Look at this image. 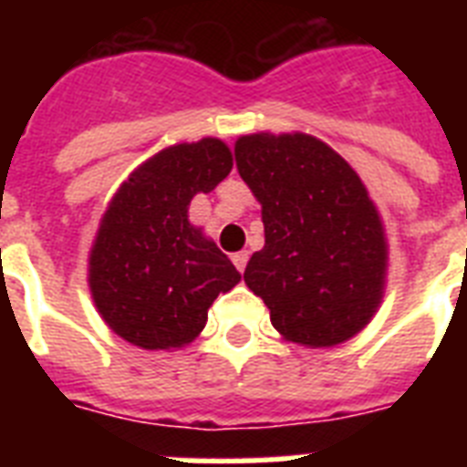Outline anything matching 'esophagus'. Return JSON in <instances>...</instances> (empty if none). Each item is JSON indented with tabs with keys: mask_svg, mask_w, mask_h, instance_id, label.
<instances>
[{
	"mask_svg": "<svg viewBox=\"0 0 467 467\" xmlns=\"http://www.w3.org/2000/svg\"><path fill=\"white\" fill-rule=\"evenodd\" d=\"M247 262H249V252H237V254H233V264L237 266L240 274L247 269Z\"/></svg>",
	"mask_w": 467,
	"mask_h": 467,
	"instance_id": "obj_1",
	"label": "esophagus"
}]
</instances>
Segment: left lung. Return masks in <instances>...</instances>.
I'll return each instance as SVG.
<instances>
[{"instance_id":"8db88e82","label":"left lung","mask_w":467,"mask_h":467,"mask_svg":"<svg viewBox=\"0 0 467 467\" xmlns=\"http://www.w3.org/2000/svg\"><path fill=\"white\" fill-rule=\"evenodd\" d=\"M234 160L262 203L264 249L244 284L300 347H337L368 325L388 274L383 220L348 161L306 133H252Z\"/></svg>"}]
</instances>
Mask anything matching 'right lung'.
I'll list each match as a JSON object with an SVG mask.
<instances>
[{"mask_svg": "<svg viewBox=\"0 0 467 467\" xmlns=\"http://www.w3.org/2000/svg\"><path fill=\"white\" fill-rule=\"evenodd\" d=\"M230 169L225 142L203 138L161 150L120 183L89 252L91 298L120 339L148 351L186 347L213 300L240 284L233 262L189 223L191 198Z\"/></svg>", "mask_w": 467, "mask_h": 467, "instance_id": "1", "label": "right lung"}]
</instances>
